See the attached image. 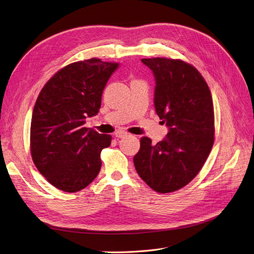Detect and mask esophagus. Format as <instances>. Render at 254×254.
Wrapping results in <instances>:
<instances>
[{"label": "esophagus", "instance_id": "esophagus-1", "mask_svg": "<svg viewBox=\"0 0 254 254\" xmlns=\"http://www.w3.org/2000/svg\"><path fill=\"white\" fill-rule=\"evenodd\" d=\"M128 135V132L124 131V130H118L117 132H115V136L119 137V139H121V137H125Z\"/></svg>", "mask_w": 254, "mask_h": 254}]
</instances>
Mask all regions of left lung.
<instances>
[{
	"instance_id": "obj_1",
	"label": "left lung",
	"mask_w": 254,
	"mask_h": 254,
	"mask_svg": "<svg viewBox=\"0 0 254 254\" xmlns=\"http://www.w3.org/2000/svg\"><path fill=\"white\" fill-rule=\"evenodd\" d=\"M156 80V112L168 127L156 145L141 139L133 157L141 178L158 193L186 187L201 170L214 143V108L211 91L193 65L179 59H142Z\"/></svg>"
}]
</instances>
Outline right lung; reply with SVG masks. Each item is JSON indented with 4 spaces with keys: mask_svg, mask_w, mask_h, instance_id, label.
Listing matches in <instances>:
<instances>
[{
    "mask_svg": "<svg viewBox=\"0 0 254 254\" xmlns=\"http://www.w3.org/2000/svg\"><path fill=\"white\" fill-rule=\"evenodd\" d=\"M118 67L97 58L77 61L54 75L37 98L30 152L38 171L61 190L78 191L101 171V151L112 137L84 123L98 113L107 81Z\"/></svg>",
    "mask_w": 254,
    "mask_h": 254,
    "instance_id": "add662e5",
    "label": "right lung"
}]
</instances>
